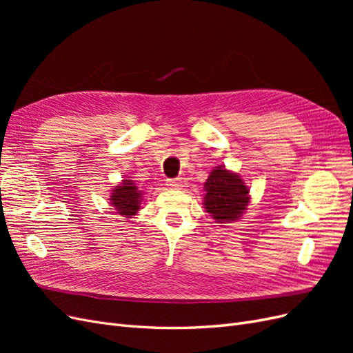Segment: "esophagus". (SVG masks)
<instances>
[{
	"label": "esophagus",
	"mask_w": 353,
	"mask_h": 353,
	"mask_svg": "<svg viewBox=\"0 0 353 353\" xmlns=\"http://www.w3.org/2000/svg\"><path fill=\"white\" fill-rule=\"evenodd\" d=\"M181 178H175V179H169V187L172 188H181Z\"/></svg>",
	"instance_id": "1"
}]
</instances>
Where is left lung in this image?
I'll use <instances>...</instances> for the list:
<instances>
[{
    "instance_id": "obj_1",
    "label": "left lung",
    "mask_w": 353,
    "mask_h": 353,
    "mask_svg": "<svg viewBox=\"0 0 353 353\" xmlns=\"http://www.w3.org/2000/svg\"><path fill=\"white\" fill-rule=\"evenodd\" d=\"M205 209L219 223L240 218L249 203V188L237 174L218 166L205 183Z\"/></svg>"
}]
</instances>
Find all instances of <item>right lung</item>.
Instances as JSON below:
<instances>
[{
    "label": "right lung",
    "instance_id": "add662e5",
    "mask_svg": "<svg viewBox=\"0 0 353 353\" xmlns=\"http://www.w3.org/2000/svg\"><path fill=\"white\" fill-rule=\"evenodd\" d=\"M140 199L141 193L138 191V187L134 184V181L130 179H123V183L117 185L112 191L110 196L116 213H121V215H125L126 218H131L140 209Z\"/></svg>",
    "mask_w": 353,
    "mask_h": 353
}]
</instances>
